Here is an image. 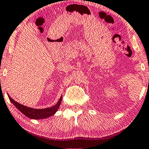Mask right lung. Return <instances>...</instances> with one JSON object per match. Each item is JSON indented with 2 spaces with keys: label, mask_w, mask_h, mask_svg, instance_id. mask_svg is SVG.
Segmentation results:
<instances>
[{
  "label": "right lung",
  "mask_w": 149,
  "mask_h": 149,
  "mask_svg": "<svg viewBox=\"0 0 149 149\" xmlns=\"http://www.w3.org/2000/svg\"><path fill=\"white\" fill-rule=\"evenodd\" d=\"M8 95V97L10 101H11L12 103H13L17 108L21 112L26 115L27 117L30 118L32 119H46V118L50 117V116H53L56 113V112L58 110L59 107H60L61 102L62 100V95L60 96V99L57 101V103L55 104L54 106H52L50 107H46V108L44 109H35L32 108V107H27L26 105H23L22 104L18 103V102L15 101L13 98H12Z\"/></svg>",
  "instance_id": "obj_1"
}]
</instances>
